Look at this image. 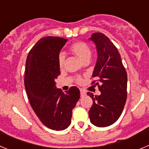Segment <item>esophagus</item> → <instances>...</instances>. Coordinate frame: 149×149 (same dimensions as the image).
Wrapping results in <instances>:
<instances>
[{
	"instance_id": "obj_1",
	"label": "esophagus",
	"mask_w": 149,
	"mask_h": 149,
	"mask_svg": "<svg viewBox=\"0 0 149 149\" xmlns=\"http://www.w3.org/2000/svg\"><path fill=\"white\" fill-rule=\"evenodd\" d=\"M86 95V92L84 90H83V89H81V97H84V96H85Z\"/></svg>"
}]
</instances>
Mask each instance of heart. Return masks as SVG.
<instances>
[{
    "mask_svg": "<svg viewBox=\"0 0 149 149\" xmlns=\"http://www.w3.org/2000/svg\"><path fill=\"white\" fill-rule=\"evenodd\" d=\"M70 51L77 56L82 62L89 60L91 56V48L86 43L84 42H77L71 45ZM65 62V55L60 53L58 56V63L60 67H63ZM78 82H81V79H78Z\"/></svg>",
    "mask_w": 149,
    "mask_h": 149,
    "instance_id": "heart-1",
    "label": "heart"
}]
</instances>
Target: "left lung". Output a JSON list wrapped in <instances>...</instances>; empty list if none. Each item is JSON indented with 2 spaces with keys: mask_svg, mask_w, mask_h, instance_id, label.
<instances>
[{
  "mask_svg": "<svg viewBox=\"0 0 149 149\" xmlns=\"http://www.w3.org/2000/svg\"><path fill=\"white\" fill-rule=\"evenodd\" d=\"M89 40L95 45L98 54L93 77L101 92L95 97L87 93L93 101L89 116L95 126L104 127L115 123L123 111L127 99V72L118 49L107 36L95 33Z\"/></svg>",
  "mask_w": 149,
  "mask_h": 149,
  "instance_id": "obj_1",
  "label": "left lung"
}]
</instances>
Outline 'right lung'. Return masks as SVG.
<instances>
[{
  "label": "right lung",
  "mask_w": 149,
  "mask_h": 149,
  "mask_svg": "<svg viewBox=\"0 0 149 149\" xmlns=\"http://www.w3.org/2000/svg\"><path fill=\"white\" fill-rule=\"evenodd\" d=\"M66 39L46 36L38 41L27 55L24 86L33 110L43 125L63 131L71 124L72 110L80 98V90L72 86L66 93L56 88L60 75L58 56Z\"/></svg>",
  "instance_id": "right-lung-1"
}]
</instances>
